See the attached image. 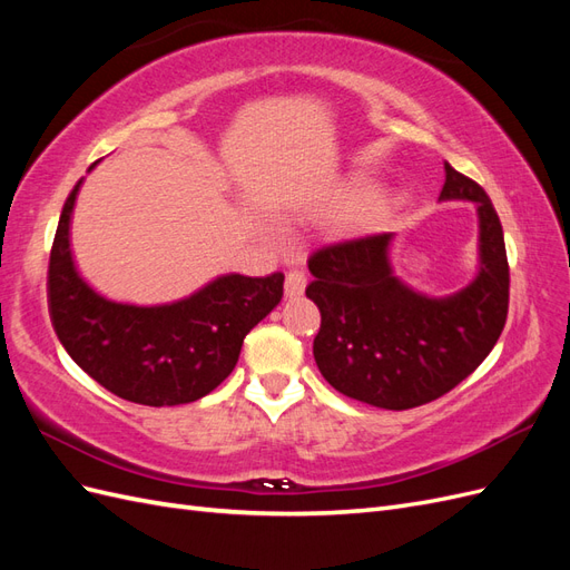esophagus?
Listing matches in <instances>:
<instances>
[{"mask_svg":"<svg viewBox=\"0 0 570 570\" xmlns=\"http://www.w3.org/2000/svg\"><path fill=\"white\" fill-rule=\"evenodd\" d=\"M306 287V275L304 271H289L287 278H285V295L292 299V297H299L302 292Z\"/></svg>","mask_w":570,"mask_h":570,"instance_id":"esophagus-1","label":"esophagus"}]
</instances>
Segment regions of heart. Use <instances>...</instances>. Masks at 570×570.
Returning <instances> with one entry per match:
<instances>
[{
	"label": "heart",
	"instance_id": "b5f03b06",
	"mask_svg": "<svg viewBox=\"0 0 570 570\" xmlns=\"http://www.w3.org/2000/svg\"><path fill=\"white\" fill-rule=\"evenodd\" d=\"M364 202H366V193H364V189H358V187L350 189V193H344V197H342L344 206H361ZM356 223H358V226H368V223H373V214L371 212H361Z\"/></svg>",
	"mask_w": 570,
	"mask_h": 570
}]
</instances>
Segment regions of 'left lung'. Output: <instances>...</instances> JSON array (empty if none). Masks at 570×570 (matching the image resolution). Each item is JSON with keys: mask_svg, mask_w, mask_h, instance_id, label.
<instances>
[{"mask_svg": "<svg viewBox=\"0 0 570 570\" xmlns=\"http://www.w3.org/2000/svg\"><path fill=\"white\" fill-rule=\"evenodd\" d=\"M440 199H469L480 218V271L450 297H428L392 273L390 233L344 239L308 256L306 297L321 312L314 358L337 392L404 411L438 400L492 352L509 314L502 223L475 180L444 164Z\"/></svg>", "mask_w": 570, "mask_h": 570, "instance_id": "1", "label": "left lung"}]
</instances>
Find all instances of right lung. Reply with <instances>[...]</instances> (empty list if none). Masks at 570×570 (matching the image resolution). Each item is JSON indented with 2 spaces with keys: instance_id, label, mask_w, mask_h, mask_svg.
Here are the masks:
<instances>
[{
  "instance_id": "obj_1",
  "label": "right lung",
  "mask_w": 570,
  "mask_h": 570,
  "mask_svg": "<svg viewBox=\"0 0 570 570\" xmlns=\"http://www.w3.org/2000/svg\"><path fill=\"white\" fill-rule=\"evenodd\" d=\"M80 185L63 204L49 254V318L63 350L120 400L145 406L202 400L233 373L245 335L278 306L285 275H220L164 306L109 302L73 266L68 226Z\"/></svg>"
}]
</instances>
